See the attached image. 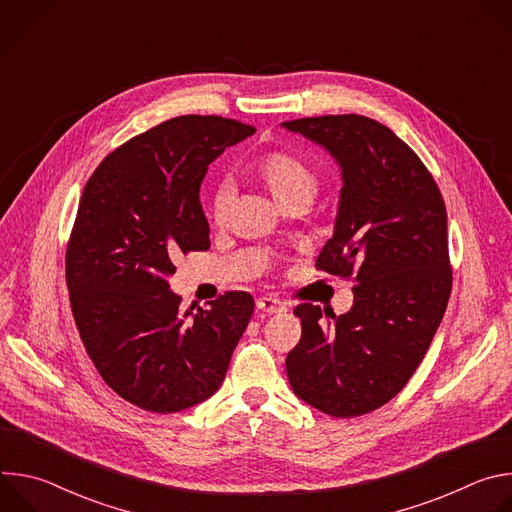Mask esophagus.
I'll return each mask as SVG.
<instances>
[{
	"label": "esophagus",
	"mask_w": 512,
	"mask_h": 512,
	"mask_svg": "<svg viewBox=\"0 0 512 512\" xmlns=\"http://www.w3.org/2000/svg\"><path fill=\"white\" fill-rule=\"evenodd\" d=\"M257 308H259L261 312H265V314H281V312H287V306H285L281 300L273 298V296H263V298H259V300H257Z\"/></svg>",
	"instance_id": "34e87169"
}]
</instances>
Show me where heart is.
I'll return each mask as SVG.
<instances>
[{"instance_id": "1", "label": "heart", "mask_w": 512, "mask_h": 512, "mask_svg": "<svg viewBox=\"0 0 512 512\" xmlns=\"http://www.w3.org/2000/svg\"><path fill=\"white\" fill-rule=\"evenodd\" d=\"M249 174L285 208L291 204H308L320 190V176L298 154L285 150L267 152L249 164ZM231 192L227 186H218L210 198L208 216L216 227L225 225Z\"/></svg>"}]
</instances>
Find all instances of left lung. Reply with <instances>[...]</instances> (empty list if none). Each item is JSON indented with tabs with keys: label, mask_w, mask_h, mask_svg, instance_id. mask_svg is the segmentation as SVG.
I'll return each instance as SVG.
<instances>
[{
	"label": "left lung",
	"mask_w": 512,
	"mask_h": 512,
	"mask_svg": "<svg viewBox=\"0 0 512 512\" xmlns=\"http://www.w3.org/2000/svg\"><path fill=\"white\" fill-rule=\"evenodd\" d=\"M283 127L320 143L342 170L334 235L316 267L356 283L346 314L294 310L302 338L285 358L287 379L322 413H371L413 377L448 308L446 204L419 156L375 119L322 115Z\"/></svg>",
	"instance_id": "left-lung-1"
}]
</instances>
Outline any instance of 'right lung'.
Here are the masks:
<instances>
[{
  "mask_svg": "<svg viewBox=\"0 0 512 512\" xmlns=\"http://www.w3.org/2000/svg\"><path fill=\"white\" fill-rule=\"evenodd\" d=\"M255 127L182 115L113 150L89 178L66 247L81 340L103 381L152 413H176L221 387L255 302L227 291L182 312L174 257L210 247L200 206L208 164Z\"/></svg>",
  "mask_w": 512,
  "mask_h": 512,
  "instance_id": "add662e5",
  "label": "right lung"
}]
</instances>
